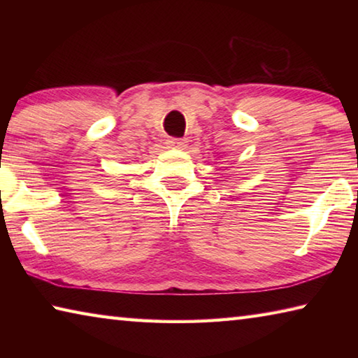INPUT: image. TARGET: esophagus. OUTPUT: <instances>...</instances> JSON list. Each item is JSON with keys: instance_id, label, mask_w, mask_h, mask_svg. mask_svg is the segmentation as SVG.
I'll list each match as a JSON object with an SVG mask.
<instances>
[{"instance_id": "esophagus-1", "label": "esophagus", "mask_w": 358, "mask_h": 358, "mask_svg": "<svg viewBox=\"0 0 358 358\" xmlns=\"http://www.w3.org/2000/svg\"><path fill=\"white\" fill-rule=\"evenodd\" d=\"M167 145L171 148H178V150H183L186 145H187V138H181V137H172L167 141Z\"/></svg>"}]
</instances>
